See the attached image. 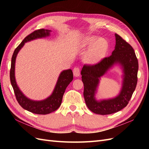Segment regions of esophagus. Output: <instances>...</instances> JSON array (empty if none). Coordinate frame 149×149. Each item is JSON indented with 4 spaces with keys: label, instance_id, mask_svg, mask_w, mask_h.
I'll list each match as a JSON object with an SVG mask.
<instances>
[{
    "label": "esophagus",
    "instance_id": "esophagus-1",
    "mask_svg": "<svg viewBox=\"0 0 149 149\" xmlns=\"http://www.w3.org/2000/svg\"><path fill=\"white\" fill-rule=\"evenodd\" d=\"M73 74L75 77H78L80 75V70L79 68L75 67L73 69Z\"/></svg>",
    "mask_w": 149,
    "mask_h": 149
}]
</instances>
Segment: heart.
<instances>
[{
	"label": "heart",
	"mask_w": 149,
	"mask_h": 149,
	"mask_svg": "<svg viewBox=\"0 0 149 149\" xmlns=\"http://www.w3.org/2000/svg\"><path fill=\"white\" fill-rule=\"evenodd\" d=\"M84 46L90 48L86 53L84 59L89 64H96L100 62L108 48V42L104 38L92 36L86 39Z\"/></svg>",
	"instance_id": "obj_1"
}]
</instances>
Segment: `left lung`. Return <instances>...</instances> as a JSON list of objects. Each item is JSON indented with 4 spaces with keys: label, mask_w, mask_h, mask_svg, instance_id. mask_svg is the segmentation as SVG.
Masks as SVG:
<instances>
[{
    "label": "left lung",
    "mask_w": 149,
    "mask_h": 149,
    "mask_svg": "<svg viewBox=\"0 0 149 149\" xmlns=\"http://www.w3.org/2000/svg\"><path fill=\"white\" fill-rule=\"evenodd\" d=\"M116 45L112 55L95 65H84L81 70L85 102L90 111L100 115L118 112L127 105L137 83L138 60L133 48L115 33ZM114 65L122 70V86L116 97L97 100L95 97L102 76Z\"/></svg>",
    "instance_id": "obj_1"
}]
</instances>
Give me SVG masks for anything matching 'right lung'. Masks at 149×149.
Listing matches in <instances>:
<instances>
[{"instance_id":"1","label":"right lung","mask_w":149,"mask_h":149,"mask_svg":"<svg viewBox=\"0 0 149 149\" xmlns=\"http://www.w3.org/2000/svg\"><path fill=\"white\" fill-rule=\"evenodd\" d=\"M51 31L52 30L43 29L34 31L33 32L26 37L16 48L12 57L10 78L16 99L19 104L24 109L34 114H48L58 109L61 104L63 96L67 86L73 79V71L71 69L61 71L51 95L41 101L30 100L22 92L19 87L18 86L15 76V66L17 54L19 53L21 48L24 46L25 43L38 38L48 37L50 35Z\"/></svg>"}]
</instances>
